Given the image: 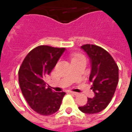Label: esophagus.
<instances>
[{
  "label": "esophagus",
  "mask_w": 132,
  "mask_h": 132,
  "mask_svg": "<svg viewBox=\"0 0 132 132\" xmlns=\"http://www.w3.org/2000/svg\"><path fill=\"white\" fill-rule=\"evenodd\" d=\"M69 93H71V94L74 95H78V93H76V92H73V91H69Z\"/></svg>",
  "instance_id": "1"
}]
</instances>
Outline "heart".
<instances>
[{
  "label": "heart",
  "instance_id": "heart-1",
  "mask_svg": "<svg viewBox=\"0 0 132 132\" xmlns=\"http://www.w3.org/2000/svg\"><path fill=\"white\" fill-rule=\"evenodd\" d=\"M84 59V57L80 54H74L72 56V61L76 60V59Z\"/></svg>",
  "mask_w": 132,
  "mask_h": 132
}]
</instances>
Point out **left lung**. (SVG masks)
<instances>
[{
	"instance_id": "left-lung-1",
	"label": "left lung",
	"mask_w": 132,
	"mask_h": 132,
	"mask_svg": "<svg viewBox=\"0 0 132 132\" xmlns=\"http://www.w3.org/2000/svg\"><path fill=\"white\" fill-rule=\"evenodd\" d=\"M86 52L90 62L91 71L89 80L93 83V98L79 110L83 113L95 114L106 108L110 102L119 80V69L109 53L100 46L85 44L80 47Z\"/></svg>"
}]
</instances>
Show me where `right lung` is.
Segmentation results:
<instances>
[{"label":"right lung","mask_w":132,"mask_h":132,"mask_svg":"<svg viewBox=\"0 0 132 132\" xmlns=\"http://www.w3.org/2000/svg\"><path fill=\"white\" fill-rule=\"evenodd\" d=\"M65 50L45 45L37 46L26 56L19 69L22 93L30 108L42 115H51L57 112L66 94L46 88L44 82Z\"/></svg>","instance_id":"obj_1"}]
</instances>
